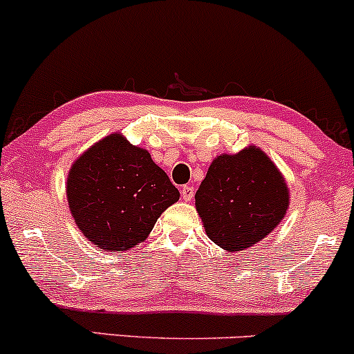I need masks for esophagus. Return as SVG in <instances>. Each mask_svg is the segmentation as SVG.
<instances>
[{"label":"esophagus","mask_w":354,"mask_h":354,"mask_svg":"<svg viewBox=\"0 0 354 354\" xmlns=\"http://www.w3.org/2000/svg\"><path fill=\"white\" fill-rule=\"evenodd\" d=\"M193 195H195V189H193V186L185 185L183 188H181V196H183L185 201L193 200Z\"/></svg>","instance_id":"esophagus-1"}]
</instances>
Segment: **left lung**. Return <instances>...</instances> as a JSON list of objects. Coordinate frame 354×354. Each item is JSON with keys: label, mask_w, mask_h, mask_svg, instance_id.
<instances>
[{"label": "left lung", "mask_w": 354, "mask_h": 354, "mask_svg": "<svg viewBox=\"0 0 354 354\" xmlns=\"http://www.w3.org/2000/svg\"><path fill=\"white\" fill-rule=\"evenodd\" d=\"M195 200L209 240L239 252L260 242L284 218L289 189L266 153L250 146L216 158Z\"/></svg>", "instance_id": "8db88e82"}]
</instances>
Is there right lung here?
I'll use <instances>...</instances> for the list:
<instances>
[{
	"mask_svg": "<svg viewBox=\"0 0 354 354\" xmlns=\"http://www.w3.org/2000/svg\"><path fill=\"white\" fill-rule=\"evenodd\" d=\"M67 198L77 227L94 245L127 250L149 235L180 192L146 149L112 134L73 162Z\"/></svg>",
	"mask_w": 354,
	"mask_h": 354,
	"instance_id": "1",
	"label": "right lung"
}]
</instances>
